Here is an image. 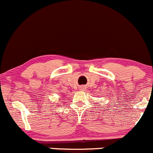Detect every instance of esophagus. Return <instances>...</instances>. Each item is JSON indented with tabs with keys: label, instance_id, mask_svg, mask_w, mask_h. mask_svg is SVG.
Instances as JSON below:
<instances>
[{
	"label": "esophagus",
	"instance_id": "esophagus-1",
	"mask_svg": "<svg viewBox=\"0 0 153 153\" xmlns=\"http://www.w3.org/2000/svg\"><path fill=\"white\" fill-rule=\"evenodd\" d=\"M81 90H84V87H81Z\"/></svg>",
	"mask_w": 153,
	"mask_h": 153
}]
</instances>
